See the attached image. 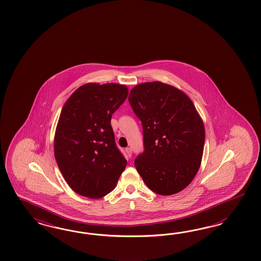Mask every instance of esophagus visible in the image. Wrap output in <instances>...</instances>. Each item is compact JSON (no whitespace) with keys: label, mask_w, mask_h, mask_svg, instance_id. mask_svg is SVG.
I'll return each mask as SVG.
<instances>
[{"label":"esophagus","mask_w":261,"mask_h":261,"mask_svg":"<svg viewBox=\"0 0 261 261\" xmlns=\"http://www.w3.org/2000/svg\"><path fill=\"white\" fill-rule=\"evenodd\" d=\"M125 153H126L127 158H131V156H132V149L130 147L125 148Z\"/></svg>","instance_id":"esophagus-1"}]
</instances>
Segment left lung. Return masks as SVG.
<instances>
[{
  "mask_svg": "<svg viewBox=\"0 0 261 261\" xmlns=\"http://www.w3.org/2000/svg\"><path fill=\"white\" fill-rule=\"evenodd\" d=\"M142 121L143 152L135 166L143 182L160 195H171L190 185L201 165L205 128L190 97L154 81L133 88L128 97Z\"/></svg>",
  "mask_w": 261,
  "mask_h": 261,
  "instance_id": "1",
  "label": "left lung"
}]
</instances>
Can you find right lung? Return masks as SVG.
Here are the masks:
<instances>
[{
    "label": "right lung",
    "instance_id": "add662e5",
    "mask_svg": "<svg viewBox=\"0 0 261 261\" xmlns=\"http://www.w3.org/2000/svg\"><path fill=\"white\" fill-rule=\"evenodd\" d=\"M127 95L124 85L88 83L62 108L55 156L65 181L82 196H105L115 189L126 167V160L116 144L111 118Z\"/></svg>",
    "mask_w": 261,
    "mask_h": 261
}]
</instances>
